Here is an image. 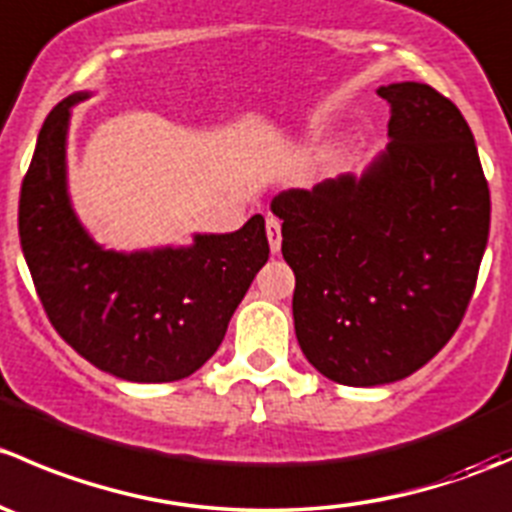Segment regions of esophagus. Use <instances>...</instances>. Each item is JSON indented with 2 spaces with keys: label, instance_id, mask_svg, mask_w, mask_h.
<instances>
[{
  "label": "esophagus",
  "instance_id": "obj_1",
  "mask_svg": "<svg viewBox=\"0 0 512 512\" xmlns=\"http://www.w3.org/2000/svg\"><path fill=\"white\" fill-rule=\"evenodd\" d=\"M267 240H270L272 255H277L282 247V225L277 218H267Z\"/></svg>",
  "mask_w": 512,
  "mask_h": 512
}]
</instances>
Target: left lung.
Wrapping results in <instances>:
<instances>
[{
  "label": "left lung",
  "mask_w": 512,
  "mask_h": 512,
  "mask_svg": "<svg viewBox=\"0 0 512 512\" xmlns=\"http://www.w3.org/2000/svg\"><path fill=\"white\" fill-rule=\"evenodd\" d=\"M391 143L361 178L272 200L294 272V332L344 386L414 374L456 334L490 230V190L456 103L428 84L381 86Z\"/></svg>",
  "instance_id": "8db88e82"
}]
</instances>
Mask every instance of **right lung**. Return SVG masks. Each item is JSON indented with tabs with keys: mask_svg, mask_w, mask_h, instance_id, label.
Instances as JSON below:
<instances>
[{
	"mask_svg": "<svg viewBox=\"0 0 512 512\" xmlns=\"http://www.w3.org/2000/svg\"><path fill=\"white\" fill-rule=\"evenodd\" d=\"M71 94L46 116L19 195V240L51 327L96 369L160 384L218 352L232 312L270 257L265 218L237 232L195 235L190 247H98L66 193Z\"/></svg>",
	"mask_w": 512,
	"mask_h": 512,
	"instance_id": "1",
	"label": "right lung"
}]
</instances>
